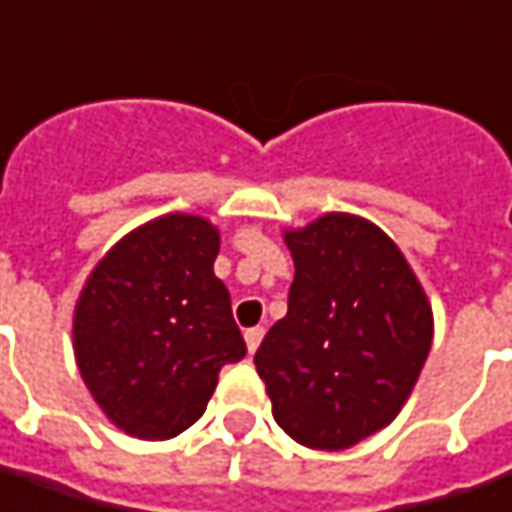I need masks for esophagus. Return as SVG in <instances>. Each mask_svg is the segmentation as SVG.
I'll return each instance as SVG.
<instances>
[{
    "mask_svg": "<svg viewBox=\"0 0 512 512\" xmlns=\"http://www.w3.org/2000/svg\"><path fill=\"white\" fill-rule=\"evenodd\" d=\"M263 335H266V330L263 327H252V330H246V346H249V352L255 355L257 346H260V341H263Z\"/></svg>",
    "mask_w": 512,
    "mask_h": 512,
    "instance_id": "esophagus-1",
    "label": "esophagus"
}]
</instances>
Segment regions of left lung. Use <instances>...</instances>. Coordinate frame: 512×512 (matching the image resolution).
Listing matches in <instances>:
<instances>
[{
    "label": "left lung",
    "instance_id": "left-lung-1",
    "mask_svg": "<svg viewBox=\"0 0 512 512\" xmlns=\"http://www.w3.org/2000/svg\"><path fill=\"white\" fill-rule=\"evenodd\" d=\"M288 313L255 355L271 413L310 449H349L396 418L430 355L432 310L371 221L330 213L288 232Z\"/></svg>",
    "mask_w": 512,
    "mask_h": 512
}]
</instances>
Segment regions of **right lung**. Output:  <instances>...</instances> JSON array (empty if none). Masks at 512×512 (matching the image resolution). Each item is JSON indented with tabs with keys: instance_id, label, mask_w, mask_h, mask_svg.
I'll use <instances>...</instances> for the list:
<instances>
[{
	"instance_id": "right-lung-1",
	"label": "right lung",
	"mask_w": 512,
	"mask_h": 512,
	"mask_svg": "<svg viewBox=\"0 0 512 512\" xmlns=\"http://www.w3.org/2000/svg\"><path fill=\"white\" fill-rule=\"evenodd\" d=\"M219 230L171 213L121 238L74 310V355L107 418L166 441L205 413L221 366L246 355L230 291L213 274Z\"/></svg>"
}]
</instances>
